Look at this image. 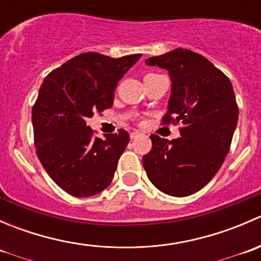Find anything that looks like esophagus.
Returning a JSON list of instances; mask_svg holds the SVG:
<instances>
[{
    "instance_id": "34e87169",
    "label": "esophagus",
    "mask_w": 261,
    "mask_h": 261,
    "mask_svg": "<svg viewBox=\"0 0 261 261\" xmlns=\"http://www.w3.org/2000/svg\"><path fill=\"white\" fill-rule=\"evenodd\" d=\"M140 135H141V134L139 133V131H133V133H130V139H131V140H135V139L139 138Z\"/></svg>"
}]
</instances>
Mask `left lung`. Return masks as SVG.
<instances>
[{"label":"left lung","mask_w":261,"mask_h":261,"mask_svg":"<svg viewBox=\"0 0 261 261\" xmlns=\"http://www.w3.org/2000/svg\"><path fill=\"white\" fill-rule=\"evenodd\" d=\"M172 80L168 112L162 123H183L180 138L152 134L143 156L147 178L163 193L186 197L212 179L222 165L238 125L239 107L230 80L198 53L174 49L145 60Z\"/></svg>","instance_id":"obj_1"}]
</instances>
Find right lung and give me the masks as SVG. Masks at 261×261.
I'll use <instances>...</instances> for the list:
<instances>
[{"label":"right lung","mask_w":261,"mask_h":261,"mask_svg":"<svg viewBox=\"0 0 261 261\" xmlns=\"http://www.w3.org/2000/svg\"><path fill=\"white\" fill-rule=\"evenodd\" d=\"M140 57L84 53L44 78L31 116L34 143L44 169L67 193L91 197L112 181L130 136L120 128L96 138L87 120L112 107L118 81Z\"/></svg>","instance_id":"obj_1"}]
</instances>
